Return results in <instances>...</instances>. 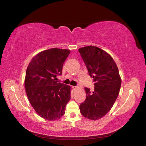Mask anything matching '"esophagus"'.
<instances>
[{
    "label": "esophagus",
    "mask_w": 146,
    "mask_h": 146,
    "mask_svg": "<svg viewBox=\"0 0 146 146\" xmlns=\"http://www.w3.org/2000/svg\"><path fill=\"white\" fill-rule=\"evenodd\" d=\"M72 87L73 90H75V89H77V86H72Z\"/></svg>",
    "instance_id": "esophagus-1"
}]
</instances>
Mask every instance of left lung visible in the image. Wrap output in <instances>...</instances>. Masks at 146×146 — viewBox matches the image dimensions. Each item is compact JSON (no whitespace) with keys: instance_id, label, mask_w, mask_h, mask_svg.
<instances>
[{"instance_id":"1","label":"left lung","mask_w":146,"mask_h":146,"mask_svg":"<svg viewBox=\"0 0 146 146\" xmlns=\"http://www.w3.org/2000/svg\"><path fill=\"white\" fill-rule=\"evenodd\" d=\"M89 75L94 82V91L85 88L86 98L80 106L84 117L98 120L106 115L117 99L121 80L113 59L106 51L95 46L79 48Z\"/></svg>"}]
</instances>
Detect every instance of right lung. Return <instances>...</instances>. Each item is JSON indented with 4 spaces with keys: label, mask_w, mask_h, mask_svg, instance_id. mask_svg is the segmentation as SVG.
<instances>
[{
    "label": "right lung",
    "mask_w": 146,
    "mask_h": 146,
    "mask_svg": "<svg viewBox=\"0 0 146 146\" xmlns=\"http://www.w3.org/2000/svg\"><path fill=\"white\" fill-rule=\"evenodd\" d=\"M70 52L54 48L41 51L27 66L25 80L27 98L38 114L46 120L61 118L71 99V87L56 78L62 74Z\"/></svg>",
    "instance_id": "obj_1"
}]
</instances>
